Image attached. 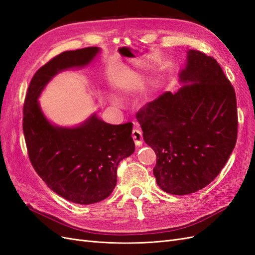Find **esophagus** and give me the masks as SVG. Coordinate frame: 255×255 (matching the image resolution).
<instances>
[{
	"instance_id": "34e87169",
	"label": "esophagus",
	"mask_w": 255,
	"mask_h": 255,
	"mask_svg": "<svg viewBox=\"0 0 255 255\" xmlns=\"http://www.w3.org/2000/svg\"><path fill=\"white\" fill-rule=\"evenodd\" d=\"M132 136H133V139L135 141V144L138 145V146H140L142 144V140H143L141 130L138 128H134L133 132H132Z\"/></svg>"
}]
</instances>
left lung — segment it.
<instances>
[{"mask_svg": "<svg viewBox=\"0 0 255 255\" xmlns=\"http://www.w3.org/2000/svg\"><path fill=\"white\" fill-rule=\"evenodd\" d=\"M182 87L166 91L136 114L143 140L156 154L160 189L184 196L215 180L237 139L235 91L217 60L188 50Z\"/></svg>", "mask_w": 255, "mask_h": 255, "instance_id": "8db88e82", "label": "left lung"}]
</instances>
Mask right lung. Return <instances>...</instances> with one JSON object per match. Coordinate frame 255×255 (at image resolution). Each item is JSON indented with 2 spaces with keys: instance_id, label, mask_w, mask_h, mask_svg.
<instances>
[{
  "instance_id": "right-lung-1",
  "label": "right lung",
  "mask_w": 255,
  "mask_h": 255,
  "mask_svg": "<svg viewBox=\"0 0 255 255\" xmlns=\"http://www.w3.org/2000/svg\"><path fill=\"white\" fill-rule=\"evenodd\" d=\"M101 51H66L33 76L23 107V133L29 160L48 187L68 201L92 204L109 197L117 184L120 161L135 151L133 123L114 126L92 114L72 128L53 125L38 99L57 73L88 66Z\"/></svg>"
}]
</instances>
